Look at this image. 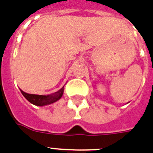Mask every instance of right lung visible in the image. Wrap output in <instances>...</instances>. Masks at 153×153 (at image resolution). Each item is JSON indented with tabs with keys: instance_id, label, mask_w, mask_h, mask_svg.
Listing matches in <instances>:
<instances>
[{
	"instance_id": "obj_1",
	"label": "right lung",
	"mask_w": 153,
	"mask_h": 153,
	"mask_svg": "<svg viewBox=\"0 0 153 153\" xmlns=\"http://www.w3.org/2000/svg\"><path fill=\"white\" fill-rule=\"evenodd\" d=\"M63 91H64V87H62L57 92H55V94H51V95H38V94H27L24 92L23 91L20 90L21 93L25 98L27 99L28 102H30L32 104L35 105H39V106H42V105H50L51 103H54L56 101L61 98L63 94Z\"/></svg>"
}]
</instances>
